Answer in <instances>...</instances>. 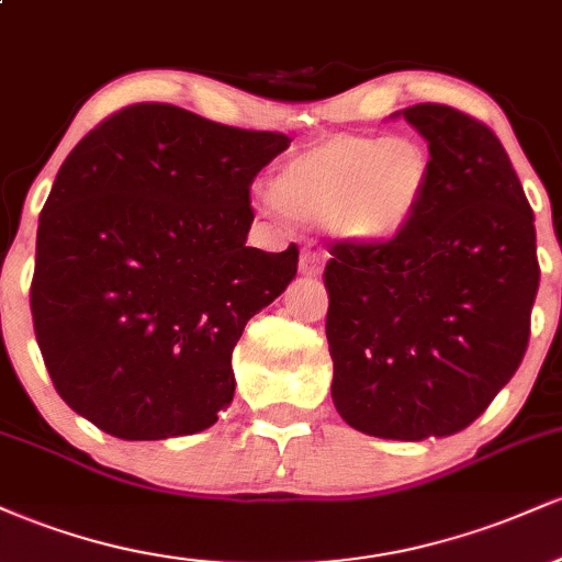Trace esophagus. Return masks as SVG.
Segmentation results:
<instances>
[{
    "label": "esophagus",
    "instance_id": "34e87169",
    "mask_svg": "<svg viewBox=\"0 0 562 562\" xmlns=\"http://www.w3.org/2000/svg\"><path fill=\"white\" fill-rule=\"evenodd\" d=\"M322 272V256L317 250H303L301 254V274H319Z\"/></svg>",
    "mask_w": 562,
    "mask_h": 562
}]
</instances>
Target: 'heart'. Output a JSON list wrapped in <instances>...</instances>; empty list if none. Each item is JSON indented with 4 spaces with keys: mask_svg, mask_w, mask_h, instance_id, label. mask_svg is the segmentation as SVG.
Returning a JSON list of instances; mask_svg holds the SVG:
<instances>
[{
    "mask_svg": "<svg viewBox=\"0 0 562 562\" xmlns=\"http://www.w3.org/2000/svg\"><path fill=\"white\" fill-rule=\"evenodd\" d=\"M430 179L434 164L423 142L344 134L288 158L269 198L285 216L325 222L340 243L378 245L409 227Z\"/></svg>",
    "mask_w": 562,
    "mask_h": 562,
    "instance_id": "1",
    "label": "heart"
}]
</instances>
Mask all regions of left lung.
<instances>
[{"label": "left lung", "mask_w": 562, "mask_h": 562, "mask_svg": "<svg viewBox=\"0 0 562 562\" xmlns=\"http://www.w3.org/2000/svg\"><path fill=\"white\" fill-rule=\"evenodd\" d=\"M402 115L428 139V198L389 243H333L325 333L338 415L367 436L425 441L468 428L524 362L537 229L483 121L438 102Z\"/></svg>", "instance_id": "left-lung-1"}]
</instances>
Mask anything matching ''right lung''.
I'll use <instances>...</instances> for the list:
<instances>
[{"mask_svg": "<svg viewBox=\"0 0 562 562\" xmlns=\"http://www.w3.org/2000/svg\"><path fill=\"white\" fill-rule=\"evenodd\" d=\"M166 102L108 115L70 150L38 216L31 314L70 409L124 441L211 428L232 351L299 272L248 248L250 184L288 150Z\"/></svg>", "mask_w": 562, "mask_h": 562, "instance_id": "add662e5", "label": "right lung"}]
</instances>
